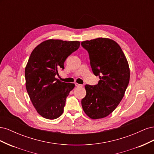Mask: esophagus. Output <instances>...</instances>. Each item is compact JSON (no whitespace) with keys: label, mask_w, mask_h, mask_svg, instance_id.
<instances>
[{"label":"esophagus","mask_w":154,"mask_h":154,"mask_svg":"<svg viewBox=\"0 0 154 154\" xmlns=\"http://www.w3.org/2000/svg\"><path fill=\"white\" fill-rule=\"evenodd\" d=\"M75 85H76V87H83L82 85L78 84V83H75Z\"/></svg>","instance_id":"esophagus-1"}]
</instances>
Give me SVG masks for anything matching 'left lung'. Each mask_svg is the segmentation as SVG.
<instances>
[{"label":"left lung","mask_w":154,"mask_h":154,"mask_svg":"<svg viewBox=\"0 0 154 154\" xmlns=\"http://www.w3.org/2000/svg\"><path fill=\"white\" fill-rule=\"evenodd\" d=\"M81 45L89 54L93 73L100 77L97 85H85L82 108L91 119L103 118L112 112L125 95L130 80L128 63L113 40L97 38L83 41Z\"/></svg>","instance_id":"obj_1"}]
</instances>
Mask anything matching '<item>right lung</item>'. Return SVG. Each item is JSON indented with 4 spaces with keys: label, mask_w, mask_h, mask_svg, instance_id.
<instances>
[{
    "label": "right lung",
    "mask_w": 154,
    "mask_h": 154,
    "mask_svg": "<svg viewBox=\"0 0 154 154\" xmlns=\"http://www.w3.org/2000/svg\"><path fill=\"white\" fill-rule=\"evenodd\" d=\"M80 45L79 41L50 39L31 53L25 68L26 90L37 112L44 118L55 119L63 113L67 97L75 85L60 82L55 76Z\"/></svg>",
    "instance_id": "obj_1"
}]
</instances>
